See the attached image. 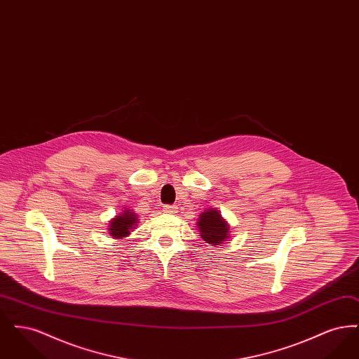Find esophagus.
I'll return each mask as SVG.
<instances>
[{"label": "esophagus", "instance_id": "1", "mask_svg": "<svg viewBox=\"0 0 359 359\" xmlns=\"http://www.w3.org/2000/svg\"><path fill=\"white\" fill-rule=\"evenodd\" d=\"M164 211L168 214H175V212H177V207L171 205H164Z\"/></svg>", "mask_w": 359, "mask_h": 359}]
</instances>
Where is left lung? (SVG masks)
Here are the masks:
<instances>
[{
  "instance_id": "1",
  "label": "left lung",
  "mask_w": 359,
  "mask_h": 359,
  "mask_svg": "<svg viewBox=\"0 0 359 359\" xmlns=\"http://www.w3.org/2000/svg\"><path fill=\"white\" fill-rule=\"evenodd\" d=\"M198 226L201 230V237L205 239L207 243H222V241L229 237L227 223L223 221L222 217L219 215V211L217 210H208L203 212L199 218Z\"/></svg>"
}]
</instances>
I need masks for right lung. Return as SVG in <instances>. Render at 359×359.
<instances>
[{
    "instance_id": "obj_1",
    "label": "right lung",
    "mask_w": 359,
    "mask_h": 359,
    "mask_svg": "<svg viewBox=\"0 0 359 359\" xmlns=\"http://www.w3.org/2000/svg\"><path fill=\"white\" fill-rule=\"evenodd\" d=\"M136 223V212L126 210L110 222V229H109L110 236L113 238H125L126 236L130 234V229L135 227Z\"/></svg>"
}]
</instances>
